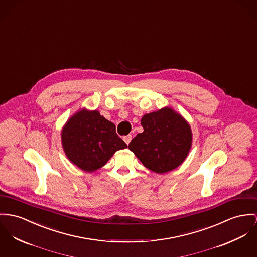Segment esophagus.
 I'll return each instance as SVG.
<instances>
[{
	"label": "esophagus",
	"mask_w": 257,
	"mask_h": 257,
	"mask_svg": "<svg viewBox=\"0 0 257 257\" xmlns=\"http://www.w3.org/2000/svg\"><path fill=\"white\" fill-rule=\"evenodd\" d=\"M124 142L127 144V145H129V143L131 142V140H132V135H127V136H124Z\"/></svg>",
	"instance_id": "34e87169"
}]
</instances>
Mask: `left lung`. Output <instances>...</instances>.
I'll use <instances>...</instances> for the list:
<instances>
[{
    "label": "left lung",
    "instance_id": "obj_1",
    "mask_svg": "<svg viewBox=\"0 0 257 257\" xmlns=\"http://www.w3.org/2000/svg\"><path fill=\"white\" fill-rule=\"evenodd\" d=\"M141 124L144 131L130 142V151L156 173L177 168L192 146L189 123L172 108L164 107L145 114Z\"/></svg>",
    "mask_w": 257,
    "mask_h": 257
}]
</instances>
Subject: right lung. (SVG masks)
I'll return each instance as SVG.
<instances>
[{
    "instance_id": "add662e5",
    "label": "right lung",
    "mask_w": 257,
    "mask_h": 257,
    "mask_svg": "<svg viewBox=\"0 0 257 257\" xmlns=\"http://www.w3.org/2000/svg\"><path fill=\"white\" fill-rule=\"evenodd\" d=\"M61 142L67 158L86 172L102 167L116 151L127 148L112 122L98 110L85 108L67 120L61 131Z\"/></svg>"
}]
</instances>
